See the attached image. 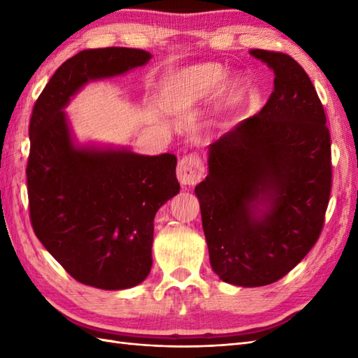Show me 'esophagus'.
<instances>
[{
    "mask_svg": "<svg viewBox=\"0 0 358 358\" xmlns=\"http://www.w3.org/2000/svg\"><path fill=\"white\" fill-rule=\"evenodd\" d=\"M204 177V166L199 155H187L180 159L177 166V178L181 185L194 186Z\"/></svg>",
    "mask_w": 358,
    "mask_h": 358,
    "instance_id": "obj_1",
    "label": "esophagus"
}]
</instances>
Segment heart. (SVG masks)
Returning <instances> with one entry per match:
<instances>
[{
	"label": "heart",
	"instance_id": "heart-1",
	"mask_svg": "<svg viewBox=\"0 0 358 358\" xmlns=\"http://www.w3.org/2000/svg\"><path fill=\"white\" fill-rule=\"evenodd\" d=\"M226 75V67L217 63H203L187 67L171 80L164 92V106L171 112L177 113L191 110L196 104L206 101L215 94ZM245 89L246 83L240 77L227 81L220 96L218 110L208 121L209 129H220L226 124L227 117L238 106Z\"/></svg>",
	"mask_w": 358,
	"mask_h": 358
}]
</instances>
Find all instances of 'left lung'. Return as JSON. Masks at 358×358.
Segmentation results:
<instances>
[{"instance_id":"8db88e82","label":"left lung","mask_w":358,"mask_h":358,"mask_svg":"<svg viewBox=\"0 0 358 358\" xmlns=\"http://www.w3.org/2000/svg\"><path fill=\"white\" fill-rule=\"evenodd\" d=\"M273 92L212 143L195 187L210 266L226 283L271 285L306 257L323 229L332 185L331 135L305 69L286 53L254 49Z\"/></svg>"}]
</instances>
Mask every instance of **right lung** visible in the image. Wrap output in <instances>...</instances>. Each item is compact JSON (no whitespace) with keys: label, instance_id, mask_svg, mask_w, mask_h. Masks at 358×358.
<instances>
[{"label":"right lung","instance_id":"add662e5","mask_svg":"<svg viewBox=\"0 0 358 358\" xmlns=\"http://www.w3.org/2000/svg\"><path fill=\"white\" fill-rule=\"evenodd\" d=\"M141 49L83 50L58 67L29 126L27 194L34 232L83 285L129 289L152 268L154 218L180 192L177 157L78 144L64 108L90 81L148 64Z\"/></svg>","mask_w":358,"mask_h":358}]
</instances>
